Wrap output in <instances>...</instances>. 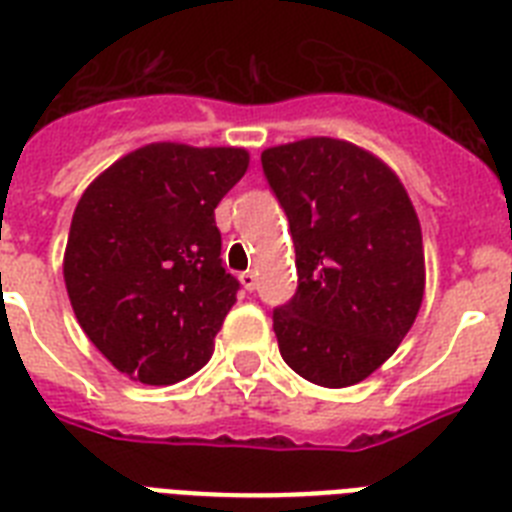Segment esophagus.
I'll use <instances>...</instances> for the list:
<instances>
[{
  "instance_id": "34e87169",
  "label": "esophagus",
  "mask_w": 512,
  "mask_h": 512,
  "mask_svg": "<svg viewBox=\"0 0 512 512\" xmlns=\"http://www.w3.org/2000/svg\"><path fill=\"white\" fill-rule=\"evenodd\" d=\"M239 281H242V286L247 291H255L257 286V276H255V270H244L242 276H239Z\"/></svg>"
}]
</instances>
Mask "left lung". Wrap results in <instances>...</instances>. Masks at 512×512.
<instances>
[{
  "instance_id": "8db88e82",
  "label": "left lung",
  "mask_w": 512,
  "mask_h": 512,
  "mask_svg": "<svg viewBox=\"0 0 512 512\" xmlns=\"http://www.w3.org/2000/svg\"><path fill=\"white\" fill-rule=\"evenodd\" d=\"M260 161L299 273L296 294L273 309L283 362L322 388L354 385L393 356L422 307L414 205L380 158L346 140L309 137Z\"/></svg>"
}]
</instances>
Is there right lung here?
I'll return each mask as SVG.
<instances>
[{"mask_svg": "<svg viewBox=\"0 0 512 512\" xmlns=\"http://www.w3.org/2000/svg\"><path fill=\"white\" fill-rule=\"evenodd\" d=\"M242 148L153 143L83 192L64 252L72 309L98 351L145 385L195 375L236 302L216 208L247 171Z\"/></svg>", "mask_w": 512, "mask_h": 512, "instance_id": "1", "label": "right lung"}]
</instances>
